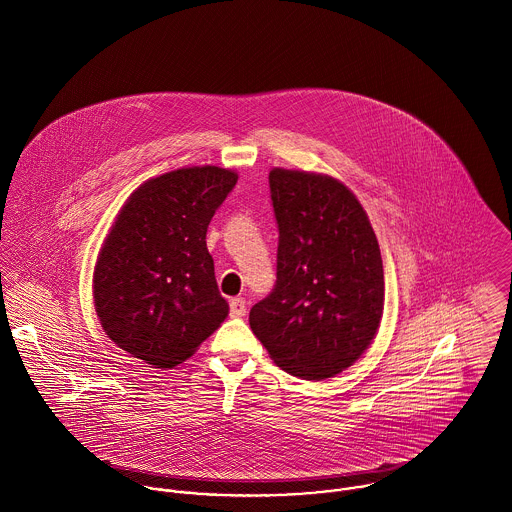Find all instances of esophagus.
I'll return each instance as SVG.
<instances>
[{
	"label": "esophagus",
	"instance_id": "esophagus-1",
	"mask_svg": "<svg viewBox=\"0 0 512 512\" xmlns=\"http://www.w3.org/2000/svg\"><path fill=\"white\" fill-rule=\"evenodd\" d=\"M229 309H231L233 317H243L247 313V303L243 297H235V299H231Z\"/></svg>",
	"mask_w": 512,
	"mask_h": 512
}]
</instances>
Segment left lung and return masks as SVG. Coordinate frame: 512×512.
Here are the masks:
<instances>
[{"label":"left lung","instance_id":"left-lung-1","mask_svg":"<svg viewBox=\"0 0 512 512\" xmlns=\"http://www.w3.org/2000/svg\"><path fill=\"white\" fill-rule=\"evenodd\" d=\"M277 281L249 313L255 337L287 373L321 381L351 367L383 317L385 275L377 235L341 181L275 167Z\"/></svg>","mask_w":512,"mask_h":512}]
</instances>
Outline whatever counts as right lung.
I'll list each match as a JSON object with an SVG mask.
<instances>
[{"mask_svg": "<svg viewBox=\"0 0 512 512\" xmlns=\"http://www.w3.org/2000/svg\"><path fill=\"white\" fill-rule=\"evenodd\" d=\"M237 183L215 165L183 167L139 185L97 257L93 301L105 335L155 369L189 359L225 321L207 227Z\"/></svg>", "mask_w": 512, "mask_h": 512, "instance_id": "obj_1", "label": "right lung"}]
</instances>
